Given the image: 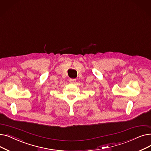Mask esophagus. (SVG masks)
<instances>
[{"label":"esophagus","instance_id":"esophagus-1","mask_svg":"<svg viewBox=\"0 0 151 151\" xmlns=\"http://www.w3.org/2000/svg\"><path fill=\"white\" fill-rule=\"evenodd\" d=\"M69 81L71 84H75V81H76V80H75V79H70Z\"/></svg>","mask_w":151,"mask_h":151}]
</instances>
